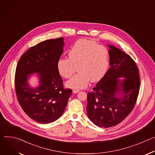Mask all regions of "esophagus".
Listing matches in <instances>:
<instances>
[{"label": "esophagus", "mask_w": 155, "mask_h": 155, "mask_svg": "<svg viewBox=\"0 0 155 155\" xmlns=\"http://www.w3.org/2000/svg\"><path fill=\"white\" fill-rule=\"evenodd\" d=\"M79 91H80V90H77V89H74V90H73V93H74V94H76V93H78Z\"/></svg>", "instance_id": "1"}]
</instances>
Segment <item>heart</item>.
Listing matches in <instances>:
<instances>
[{
  "label": "heart",
  "mask_w": 155,
  "mask_h": 155,
  "mask_svg": "<svg viewBox=\"0 0 155 155\" xmlns=\"http://www.w3.org/2000/svg\"><path fill=\"white\" fill-rule=\"evenodd\" d=\"M69 58H59L57 69L64 78H71L77 71L79 72L67 85L71 87H85L91 80L97 81L105 74L109 65V51L107 47L94 40L80 39L68 52Z\"/></svg>",
  "instance_id": "1"
}]
</instances>
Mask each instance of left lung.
Returning a JSON list of instances; mask_svg holds the SVG:
<instances>
[{"instance_id": "8db88e82", "label": "left lung", "mask_w": 155, "mask_h": 155, "mask_svg": "<svg viewBox=\"0 0 155 155\" xmlns=\"http://www.w3.org/2000/svg\"><path fill=\"white\" fill-rule=\"evenodd\" d=\"M110 47V68L87 93L86 111L90 120L102 127L120 123L133 110L140 88L139 69L131 57L114 46ZM125 77L120 81L117 78ZM120 91L122 95L116 96Z\"/></svg>"}]
</instances>
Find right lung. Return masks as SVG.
<instances>
[{
    "mask_svg": "<svg viewBox=\"0 0 155 155\" xmlns=\"http://www.w3.org/2000/svg\"><path fill=\"white\" fill-rule=\"evenodd\" d=\"M63 37L47 40L31 47L18 61L15 86L19 104L31 119L41 124L52 123L63 114L71 89H64L57 69L63 52ZM38 73L39 87L33 89L27 84L28 75Z\"/></svg>",
    "mask_w": 155,
    "mask_h": 155,
    "instance_id": "right-lung-1",
    "label": "right lung"
}]
</instances>
